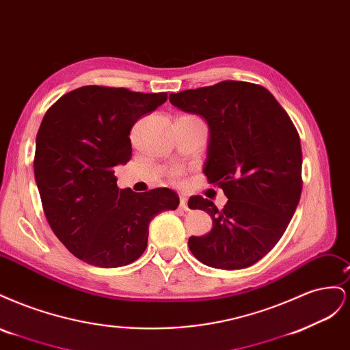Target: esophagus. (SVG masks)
Segmentation results:
<instances>
[{"instance_id": "34e87169", "label": "esophagus", "mask_w": 350, "mask_h": 350, "mask_svg": "<svg viewBox=\"0 0 350 350\" xmlns=\"http://www.w3.org/2000/svg\"><path fill=\"white\" fill-rule=\"evenodd\" d=\"M179 208H183V210H188V204H187V197H185V196H181V197H179Z\"/></svg>"}]
</instances>
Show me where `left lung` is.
Listing matches in <instances>:
<instances>
[{"instance_id": "left-lung-1", "label": "left lung", "mask_w": 350, "mask_h": 350, "mask_svg": "<svg viewBox=\"0 0 350 350\" xmlns=\"http://www.w3.org/2000/svg\"><path fill=\"white\" fill-rule=\"evenodd\" d=\"M169 100L207 122L203 172L228 197L220 210L207 198H189L188 207L207 211L213 228L204 237L189 238L188 247L208 267H250L276 245L298 207V131L273 94L254 83L226 80L171 93Z\"/></svg>"}]
</instances>
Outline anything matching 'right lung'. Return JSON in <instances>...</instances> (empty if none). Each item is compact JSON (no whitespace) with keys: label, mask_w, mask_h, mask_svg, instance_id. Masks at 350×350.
Instances as JSON below:
<instances>
[{"label":"right lung","mask_w":350,"mask_h":350,"mask_svg":"<svg viewBox=\"0 0 350 350\" xmlns=\"http://www.w3.org/2000/svg\"><path fill=\"white\" fill-rule=\"evenodd\" d=\"M166 99L165 92L84 86L42 120L33 162L42 207L57 238L84 262L112 269L135 261L152 219L178 207L172 189L134 193L118 188L113 175L131 157L133 125Z\"/></svg>","instance_id":"add662e5"}]
</instances>
